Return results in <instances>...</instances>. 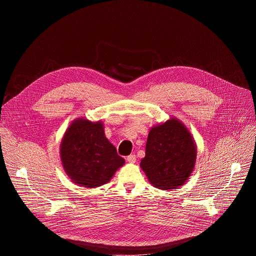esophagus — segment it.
Instances as JSON below:
<instances>
[{
  "mask_svg": "<svg viewBox=\"0 0 256 256\" xmlns=\"http://www.w3.org/2000/svg\"><path fill=\"white\" fill-rule=\"evenodd\" d=\"M136 160V155H134V154H132V155H130V156L126 157V161L130 162V163H134Z\"/></svg>",
  "mask_w": 256,
  "mask_h": 256,
  "instance_id": "esophagus-1",
  "label": "esophagus"
}]
</instances>
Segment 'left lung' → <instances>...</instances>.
<instances>
[{"label":"left lung","mask_w":256,"mask_h":256,"mask_svg":"<svg viewBox=\"0 0 256 256\" xmlns=\"http://www.w3.org/2000/svg\"><path fill=\"white\" fill-rule=\"evenodd\" d=\"M196 161V144L190 130L176 118L151 128L146 156L140 167L150 184L162 190H177L192 175Z\"/></svg>","instance_id":"1"}]
</instances>
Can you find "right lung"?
Instances as JSON below:
<instances>
[{
    "label": "right lung",
    "mask_w": 256,
    "mask_h": 256,
    "mask_svg": "<svg viewBox=\"0 0 256 256\" xmlns=\"http://www.w3.org/2000/svg\"><path fill=\"white\" fill-rule=\"evenodd\" d=\"M60 157L68 177L86 188L107 184L124 164L105 136L103 122L85 118L74 120L68 126L60 142Z\"/></svg>",
    "instance_id": "add662e5"
}]
</instances>
